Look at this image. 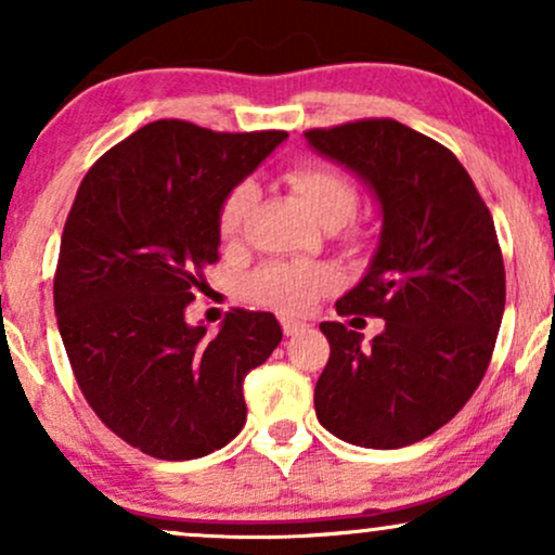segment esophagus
I'll list each match as a JSON object with an SVG mask.
<instances>
[{
    "label": "esophagus",
    "instance_id": "obj_1",
    "mask_svg": "<svg viewBox=\"0 0 555 555\" xmlns=\"http://www.w3.org/2000/svg\"><path fill=\"white\" fill-rule=\"evenodd\" d=\"M305 328H308V323L295 321V318H282L284 336H295V334H299V331H305Z\"/></svg>",
    "mask_w": 555,
    "mask_h": 555
}]
</instances>
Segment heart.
<instances>
[{"instance_id":"obj_1","label":"heart","mask_w":555,"mask_h":555,"mask_svg":"<svg viewBox=\"0 0 555 555\" xmlns=\"http://www.w3.org/2000/svg\"><path fill=\"white\" fill-rule=\"evenodd\" d=\"M284 182L295 193L299 206L321 227L336 229L352 219L358 206V190L352 180L328 164L299 162L284 169ZM256 203V188L240 182L229 190L219 208V234L224 242L240 237L247 214ZM336 286V273L328 266L302 260L266 263L247 279V292L260 302L284 313H308L310 308Z\"/></svg>"}]
</instances>
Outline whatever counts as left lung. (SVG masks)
<instances>
[{
	"mask_svg": "<svg viewBox=\"0 0 555 555\" xmlns=\"http://www.w3.org/2000/svg\"><path fill=\"white\" fill-rule=\"evenodd\" d=\"M305 140L360 177L380 211L378 247L336 313L386 321L371 344L344 323H321L331 358L315 415L352 446L417 443L488 371L506 305L493 216L460 158L397 119L308 130Z\"/></svg>",
	"mask_w": 555,
	"mask_h": 555,
	"instance_id": "8db88e82",
	"label": "left lung"
}]
</instances>
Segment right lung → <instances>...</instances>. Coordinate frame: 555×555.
<instances>
[{
    "mask_svg": "<svg viewBox=\"0 0 555 555\" xmlns=\"http://www.w3.org/2000/svg\"><path fill=\"white\" fill-rule=\"evenodd\" d=\"M286 132L140 127L88 169L62 232L56 326L82 397L156 460H197L247 420L242 380L282 341L273 313L190 326L203 269L219 260V208Z\"/></svg>",
    "mask_w": 555,
    "mask_h": 555,
    "instance_id": "add662e5",
    "label": "right lung"
}]
</instances>
